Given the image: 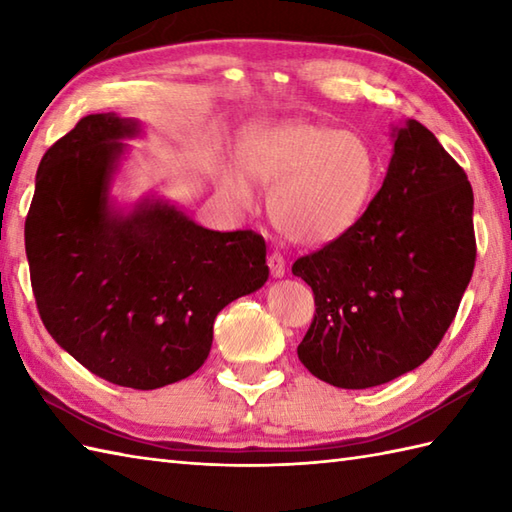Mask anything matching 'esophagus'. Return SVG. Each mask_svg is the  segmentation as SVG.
<instances>
[{
	"mask_svg": "<svg viewBox=\"0 0 512 512\" xmlns=\"http://www.w3.org/2000/svg\"><path fill=\"white\" fill-rule=\"evenodd\" d=\"M268 268H270V275L273 277H284L286 275V262H284V255L275 250V253L268 255Z\"/></svg>",
	"mask_w": 512,
	"mask_h": 512,
	"instance_id": "1",
	"label": "esophagus"
}]
</instances>
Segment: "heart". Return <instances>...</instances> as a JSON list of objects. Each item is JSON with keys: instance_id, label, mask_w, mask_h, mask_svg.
I'll list each match as a JSON object with an SVG mask.
<instances>
[{"instance_id": "1", "label": "heart", "mask_w": 512, "mask_h": 512, "mask_svg": "<svg viewBox=\"0 0 512 512\" xmlns=\"http://www.w3.org/2000/svg\"><path fill=\"white\" fill-rule=\"evenodd\" d=\"M248 178L273 187L268 211L290 242L323 246L361 220L378 187V158L365 138L308 121L268 125L239 154ZM228 191L250 204L253 189L233 173Z\"/></svg>"}]
</instances>
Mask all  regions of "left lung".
I'll list each match as a JSON object with an SVG mask.
<instances>
[{
  "mask_svg": "<svg viewBox=\"0 0 512 512\" xmlns=\"http://www.w3.org/2000/svg\"><path fill=\"white\" fill-rule=\"evenodd\" d=\"M394 138L383 187L361 220L292 264L314 295L299 361L341 389L383 385L427 361L475 268L464 169L418 121Z\"/></svg>",
  "mask_w": 512,
  "mask_h": 512,
  "instance_id": "8db88e82",
  "label": "left lung"
}]
</instances>
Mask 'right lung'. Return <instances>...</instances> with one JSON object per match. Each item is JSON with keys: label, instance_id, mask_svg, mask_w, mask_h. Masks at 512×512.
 <instances>
[{"label": "right lung", "instance_id": "add662e5", "mask_svg": "<svg viewBox=\"0 0 512 512\" xmlns=\"http://www.w3.org/2000/svg\"><path fill=\"white\" fill-rule=\"evenodd\" d=\"M136 132V121L90 114L43 154L26 255L52 339L114 385L158 389L200 369L217 312L266 284V242L209 231L165 202L114 215L118 140Z\"/></svg>", "mask_w": 512, "mask_h": 512}]
</instances>
